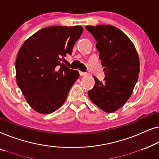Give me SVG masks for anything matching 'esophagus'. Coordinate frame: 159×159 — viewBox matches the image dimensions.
Wrapping results in <instances>:
<instances>
[{
	"label": "esophagus",
	"instance_id": "obj_1",
	"mask_svg": "<svg viewBox=\"0 0 159 159\" xmlns=\"http://www.w3.org/2000/svg\"><path fill=\"white\" fill-rule=\"evenodd\" d=\"M79 74L80 76H86V75H87L86 73H84V72H81V71H80L79 72Z\"/></svg>",
	"mask_w": 159,
	"mask_h": 159
}]
</instances>
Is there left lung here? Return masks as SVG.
<instances>
[{"label":"left lung","mask_w":159,"mask_h":159,"mask_svg":"<svg viewBox=\"0 0 159 159\" xmlns=\"http://www.w3.org/2000/svg\"><path fill=\"white\" fill-rule=\"evenodd\" d=\"M97 43L105 78L88 91L93 104L107 113L117 111L133 93L138 79L140 61L133 42L119 29L111 25L86 26Z\"/></svg>","instance_id":"1"}]
</instances>
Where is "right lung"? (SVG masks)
<instances>
[{
	"instance_id": "add662e5",
	"label": "right lung",
	"mask_w": 159,
	"mask_h": 159,
	"mask_svg": "<svg viewBox=\"0 0 159 159\" xmlns=\"http://www.w3.org/2000/svg\"><path fill=\"white\" fill-rule=\"evenodd\" d=\"M83 33L80 26H52L28 38L18 52L16 77L29 105L40 114L56 111L79 77L63 62Z\"/></svg>"
}]
</instances>
